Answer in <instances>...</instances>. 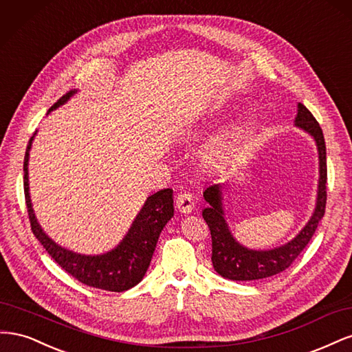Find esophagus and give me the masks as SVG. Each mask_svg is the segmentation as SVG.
Segmentation results:
<instances>
[{"label":"esophagus","mask_w":352,"mask_h":352,"mask_svg":"<svg viewBox=\"0 0 352 352\" xmlns=\"http://www.w3.org/2000/svg\"><path fill=\"white\" fill-rule=\"evenodd\" d=\"M176 207L180 212H184V214H189L195 207L194 197L188 192H180L176 198Z\"/></svg>","instance_id":"34e87169"}]
</instances>
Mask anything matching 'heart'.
I'll list each match as a JSON object with an SVG mask.
<instances>
[{
	"label": "heart",
	"mask_w": 352,
	"mask_h": 352,
	"mask_svg": "<svg viewBox=\"0 0 352 352\" xmlns=\"http://www.w3.org/2000/svg\"><path fill=\"white\" fill-rule=\"evenodd\" d=\"M233 144H235V140H233V135H230L229 132H223L214 136L207 144L204 150L206 162H208L210 164H217L223 162L233 150Z\"/></svg>",
	"instance_id": "1"
}]
</instances>
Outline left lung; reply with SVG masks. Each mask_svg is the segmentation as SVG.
I'll use <instances>...</instances> for the list:
<instances>
[{
	"label": "left lung",
	"mask_w": 352,
	"mask_h": 352,
	"mask_svg": "<svg viewBox=\"0 0 352 352\" xmlns=\"http://www.w3.org/2000/svg\"><path fill=\"white\" fill-rule=\"evenodd\" d=\"M294 124L298 129L310 135L317 146L318 185L313 214L300 233L285 245L272 250H251L239 243L229 229L225 207H223V185L214 184L207 186L204 190V199L208 202V206L202 210V217L207 221L211 232L212 267L223 278L230 280H258L286 270L310 242L318 221L324 216L327 167L326 144L322 127L301 102L298 104Z\"/></svg>",
	"instance_id": "obj_1"
}]
</instances>
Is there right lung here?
<instances>
[{"label": "right lung", "instance_id": "1", "mask_svg": "<svg viewBox=\"0 0 352 352\" xmlns=\"http://www.w3.org/2000/svg\"><path fill=\"white\" fill-rule=\"evenodd\" d=\"M74 94H78V89L69 91L66 95H63L48 110V113L66 104ZM36 132L29 140L23 163L25 198L34 235L56 263H58L60 267L65 269L79 282L111 292L131 289L144 279L148 267H150L160 233L175 214L173 190L167 188L148 197L141 211L135 217L131 229L113 250L97 255H85L70 251L47 235L38 223L34 208H32L29 194V153Z\"/></svg>", "mask_w": 352, "mask_h": 352}]
</instances>
